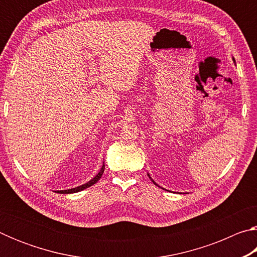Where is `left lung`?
Segmentation results:
<instances>
[{
	"mask_svg": "<svg viewBox=\"0 0 257 257\" xmlns=\"http://www.w3.org/2000/svg\"><path fill=\"white\" fill-rule=\"evenodd\" d=\"M149 177H150V176H149ZM150 178H151V177H150ZM152 181H153V180H152ZM153 182H154V181H153ZM154 184H155V182H154ZM155 185H156V184H155Z\"/></svg>",
	"mask_w": 257,
	"mask_h": 257,
	"instance_id": "obj_1",
	"label": "left lung"
}]
</instances>
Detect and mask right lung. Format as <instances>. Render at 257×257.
Here are the masks:
<instances>
[{"label": "right lung", "instance_id": "obj_1", "mask_svg": "<svg viewBox=\"0 0 257 257\" xmlns=\"http://www.w3.org/2000/svg\"><path fill=\"white\" fill-rule=\"evenodd\" d=\"M104 169H105V165L103 164V167H102V169H101V171H99L96 176H95L92 180L90 181H88L87 182V184H85V185H81V186H79V187H76V188H72V189H67V190H58V193H61V194H72V193H78V191H81V190H84V189H86V188H88V187H90V186H93L94 184H96V182L101 179V177L103 176V172H104Z\"/></svg>", "mask_w": 257, "mask_h": 257}]
</instances>
